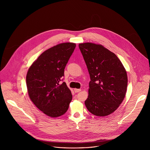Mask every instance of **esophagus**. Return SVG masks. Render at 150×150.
I'll return each instance as SVG.
<instances>
[{
	"instance_id": "obj_1",
	"label": "esophagus",
	"mask_w": 150,
	"mask_h": 150,
	"mask_svg": "<svg viewBox=\"0 0 150 150\" xmlns=\"http://www.w3.org/2000/svg\"><path fill=\"white\" fill-rule=\"evenodd\" d=\"M81 91V89H76V88H75V89H74V91H75V93H78V92H80Z\"/></svg>"
}]
</instances>
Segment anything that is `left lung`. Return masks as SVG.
<instances>
[{
    "mask_svg": "<svg viewBox=\"0 0 150 150\" xmlns=\"http://www.w3.org/2000/svg\"><path fill=\"white\" fill-rule=\"evenodd\" d=\"M79 48L91 79L85 106L94 115H109L126 95V71L117 56L102 45L85 42L79 44Z\"/></svg>",
    "mask_w": 150,
    "mask_h": 150,
    "instance_id": "1",
    "label": "left lung"
}]
</instances>
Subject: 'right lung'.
<instances>
[{"label":"right lung","instance_id":"add662e5","mask_svg":"<svg viewBox=\"0 0 150 150\" xmlns=\"http://www.w3.org/2000/svg\"><path fill=\"white\" fill-rule=\"evenodd\" d=\"M75 47L72 42L54 46L41 54L28 71L26 83L29 97L48 116H60L69 108L71 91L65 82H60Z\"/></svg>","mask_w":150,"mask_h":150}]
</instances>
